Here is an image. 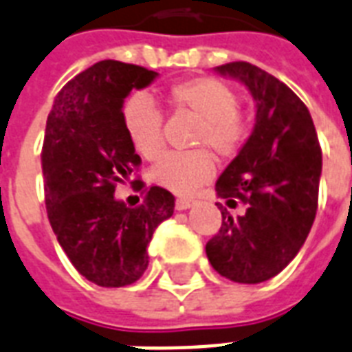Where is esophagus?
I'll return each instance as SVG.
<instances>
[{
	"mask_svg": "<svg viewBox=\"0 0 352 352\" xmlns=\"http://www.w3.org/2000/svg\"><path fill=\"white\" fill-rule=\"evenodd\" d=\"M194 205H195V201L188 199V197H179V199L175 201L177 210H186V208H190V206H194Z\"/></svg>",
	"mask_w": 352,
	"mask_h": 352,
	"instance_id": "esophagus-1",
	"label": "esophagus"
}]
</instances>
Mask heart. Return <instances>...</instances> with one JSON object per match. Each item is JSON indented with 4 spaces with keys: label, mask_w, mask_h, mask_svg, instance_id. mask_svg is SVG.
Wrapping results in <instances>:
<instances>
[{
    "label": "heart",
    "mask_w": 352,
    "mask_h": 352,
    "mask_svg": "<svg viewBox=\"0 0 352 352\" xmlns=\"http://www.w3.org/2000/svg\"><path fill=\"white\" fill-rule=\"evenodd\" d=\"M168 103L179 114L197 120L190 146L197 149L170 153L149 173L153 184L173 194L190 195L214 175V155L234 158L249 138V123L238 111V94L216 77H194L168 90ZM123 127L136 151L155 160L164 149V116L153 101L136 94L122 111ZM210 148V152L208 149Z\"/></svg>",
    "instance_id": "obj_1"
}]
</instances>
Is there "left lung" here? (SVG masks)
<instances>
[{
	"instance_id": "1",
	"label": "left lung",
	"mask_w": 352,
	"mask_h": 352,
	"mask_svg": "<svg viewBox=\"0 0 352 352\" xmlns=\"http://www.w3.org/2000/svg\"><path fill=\"white\" fill-rule=\"evenodd\" d=\"M219 74L240 79L256 101L249 140L216 182L223 221L206 243V256L221 277L258 284L295 258L318 212L321 146L307 104L292 88L254 64L229 63Z\"/></svg>"
}]
</instances>
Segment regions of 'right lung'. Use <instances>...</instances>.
I'll return each instance as SVG.
<instances>
[{"mask_svg":"<svg viewBox=\"0 0 352 352\" xmlns=\"http://www.w3.org/2000/svg\"><path fill=\"white\" fill-rule=\"evenodd\" d=\"M157 72L120 60H101L66 82L45 123L42 173L47 218L74 267L90 283L122 288L149 264L153 232L171 218L175 197L134 179L140 205L114 197L118 182L138 170L123 127V99L146 88Z\"/></svg>","mask_w":352,"mask_h":352,"instance_id":"right-lung-1","label":"right lung"}]
</instances>
